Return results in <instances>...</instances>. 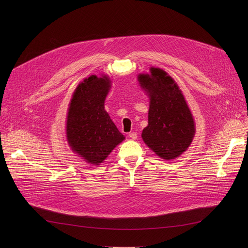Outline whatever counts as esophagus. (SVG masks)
Instances as JSON below:
<instances>
[{"instance_id": "1", "label": "esophagus", "mask_w": 248, "mask_h": 248, "mask_svg": "<svg viewBox=\"0 0 248 248\" xmlns=\"http://www.w3.org/2000/svg\"><path fill=\"white\" fill-rule=\"evenodd\" d=\"M128 137L131 138L132 140H137V139H138V134H137V133H135V132H133V133H129V134H128Z\"/></svg>"}]
</instances>
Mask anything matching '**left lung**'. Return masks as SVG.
<instances>
[{"label":"left lung","mask_w":248,"mask_h":248,"mask_svg":"<svg viewBox=\"0 0 248 248\" xmlns=\"http://www.w3.org/2000/svg\"><path fill=\"white\" fill-rule=\"evenodd\" d=\"M138 81L150 99L142 140L160 158L177 159L190 147L196 132L182 90L170 75L158 67H151L150 73H140Z\"/></svg>","instance_id":"obj_1"}]
</instances>
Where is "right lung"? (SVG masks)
<instances>
[{"instance_id":"1","label":"right lung","mask_w":248,"mask_h":248,"mask_svg":"<svg viewBox=\"0 0 248 248\" xmlns=\"http://www.w3.org/2000/svg\"><path fill=\"white\" fill-rule=\"evenodd\" d=\"M111 88L108 75H90L78 84L69 102L66 140L72 152L85 162L100 165L125 139L104 109Z\"/></svg>"}]
</instances>
